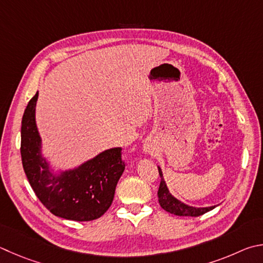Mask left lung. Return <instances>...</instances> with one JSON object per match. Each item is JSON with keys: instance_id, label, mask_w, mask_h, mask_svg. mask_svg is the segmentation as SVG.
I'll return each instance as SVG.
<instances>
[{"instance_id": "8db88e82", "label": "left lung", "mask_w": 263, "mask_h": 263, "mask_svg": "<svg viewBox=\"0 0 263 263\" xmlns=\"http://www.w3.org/2000/svg\"><path fill=\"white\" fill-rule=\"evenodd\" d=\"M159 174H160L161 180H160L159 191H157V197H159L160 206L163 208L165 212L174 214V215H177V216L197 217V216H200V215L206 214L207 212L212 211V209L215 208V206L207 207V208H195V207H191V206H187V204L180 202L179 200L175 199L173 195L169 193V191H168V189H166L165 183L163 180V177H162V173H161L160 168H159Z\"/></svg>"}]
</instances>
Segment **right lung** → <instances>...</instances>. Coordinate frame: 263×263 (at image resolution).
<instances>
[{
	"label": "right lung",
	"instance_id": "right-lung-1",
	"mask_svg": "<svg viewBox=\"0 0 263 263\" xmlns=\"http://www.w3.org/2000/svg\"><path fill=\"white\" fill-rule=\"evenodd\" d=\"M36 99L37 93L30 100L22 119L21 155L28 183L55 216L78 222L101 217L111 206L118 179L125 169L123 149H108L78 169L50 178L47 164L40 159V137L34 119Z\"/></svg>",
	"mask_w": 263,
	"mask_h": 263
}]
</instances>
